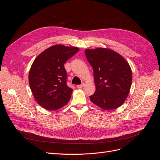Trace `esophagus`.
Returning a JSON list of instances; mask_svg holds the SVG:
<instances>
[{"instance_id":"34e87169","label":"esophagus","mask_w":160,"mask_h":160,"mask_svg":"<svg viewBox=\"0 0 160 160\" xmlns=\"http://www.w3.org/2000/svg\"><path fill=\"white\" fill-rule=\"evenodd\" d=\"M83 85H84V83L81 84V85H77V88H78V89H81V88H83Z\"/></svg>"}]
</instances>
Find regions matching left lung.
Returning a JSON list of instances; mask_svg holds the SVG:
<instances>
[{
  "instance_id": "8db88e82",
  "label": "left lung",
  "mask_w": 160,
  "mask_h": 160,
  "mask_svg": "<svg viewBox=\"0 0 160 160\" xmlns=\"http://www.w3.org/2000/svg\"><path fill=\"white\" fill-rule=\"evenodd\" d=\"M85 52L93 70L96 87L95 93L89 96L91 102L104 110L118 108L127 99L132 85L129 63L118 52L106 48Z\"/></svg>"
}]
</instances>
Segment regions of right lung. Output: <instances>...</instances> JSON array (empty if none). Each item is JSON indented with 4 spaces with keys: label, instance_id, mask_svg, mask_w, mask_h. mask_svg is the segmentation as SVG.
Wrapping results in <instances>:
<instances>
[{
    "label": "right lung",
    "instance_id": "obj_1",
    "mask_svg": "<svg viewBox=\"0 0 160 160\" xmlns=\"http://www.w3.org/2000/svg\"><path fill=\"white\" fill-rule=\"evenodd\" d=\"M79 48L53 45L33 61L28 74L30 88L37 102L48 110H57L70 100L72 89L67 85L64 64Z\"/></svg>",
    "mask_w": 160,
    "mask_h": 160
}]
</instances>
